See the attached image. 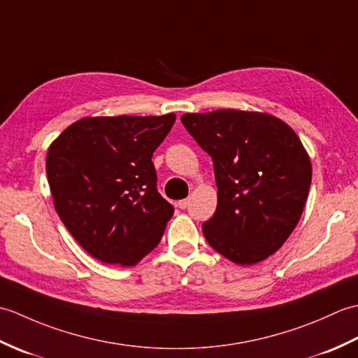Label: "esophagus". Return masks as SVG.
<instances>
[{
    "label": "esophagus",
    "instance_id": "esophagus-1",
    "mask_svg": "<svg viewBox=\"0 0 358 358\" xmlns=\"http://www.w3.org/2000/svg\"><path fill=\"white\" fill-rule=\"evenodd\" d=\"M187 204H189V200H180V201H177V208H180V209H186V208H187Z\"/></svg>",
    "mask_w": 358,
    "mask_h": 358
}]
</instances>
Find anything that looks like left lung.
<instances>
[{
	"label": "left lung",
	"mask_w": 358,
	"mask_h": 358,
	"mask_svg": "<svg viewBox=\"0 0 358 358\" xmlns=\"http://www.w3.org/2000/svg\"><path fill=\"white\" fill-rule=\"evenodd\" d=\"M181 123L214 162L217 210L203 223L209 245L240 266L275 254L299 224L313 180L299 135L266 112L185 113Z\"/></svg>",
	"instance_id": "left-lung-1"
}]
</instances>
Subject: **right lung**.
I'll use <instances>...</instances> for the list:
<instances>
[{
	"label": "right lung",
	"mask_w": 358,
	"mask_h": 358,
	"mask_svg": "<svg viewBox=\"0 0 358 358\" xmlns=\"http://www.w3.org/2000/svg\"><path fill=\"white\" fill-rule=\"evenodd\" d=\"M173 123L175 113L85 117L50 143L53 206L96 260L135 266L162 240L173 208L157 191L152 154Z\"/></svg>",
	"instance_id": "obj_1"
}]
</instances>
